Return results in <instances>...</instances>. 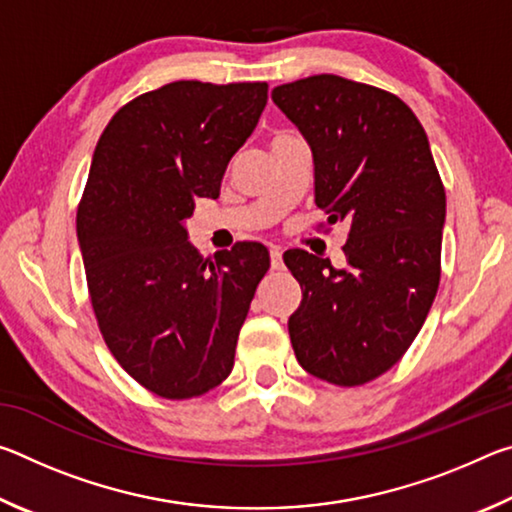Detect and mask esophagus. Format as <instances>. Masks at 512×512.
<instances>
[{
  "label": "esophagus",
  "instance_id": "obj_1",
  "mask_svg": "<svg viewBox=\"0 0 512 512\" xmlns=\"http://www.w3.org/2000/svg\"><path fill=\"white\" fill-rule=\"evenodd\" d=\"M271 268H273V271H280V268H282V253L277 248L271 250Z\"/></svg>",
  "mask_w": 512,
  "mask_h": 512
}]
</instances>
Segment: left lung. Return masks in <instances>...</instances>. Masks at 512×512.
I'll use <instances>...</instances> for the list:
<instances>
[{
	"label": "left lung",
	"instance_id": "1",
	"mask_svg": "<svg viewBox=\"0 0 512 512\" xmlns=\"http://www.w3.org/2000/svg\"><path fill=\"white\" fill-rule=\"evenodd\" d=\"M273 101L314 153L316 205L348 221L345 268L291 248L302 368L336 386L384 375L418 336L440 284L445 187L427 133L395 94L334 74L277 85Z\"/></svg>",
	"mask_w": 512,
	"mask_h": 512
}]
</instances>
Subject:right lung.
Segmentation results:
<instances>
[{"instance_id":"1","label":"right lung","mask_w":512,"mask_h":512,"mask_svg":"<svg viewBox=\"0 0 512 512\" xmlns=\"http://www.w3.org/2000/svg\"><path fill=\"white\" fill-rule=\"evenodd\" d=\"M266 97V83H167L121 106L94 149L76 212L90 302L112 357L164 400L228 379L271 266L259 241L205 259L185 230L196 198L219 196Z\"/></svg>"}]
</instances>
